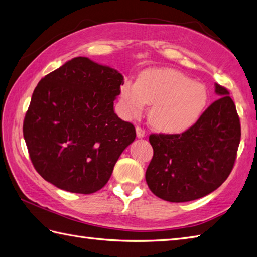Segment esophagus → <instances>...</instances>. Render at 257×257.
<instances>
[{
  "instance_id": "1",
  "label": "esophagus",
  "mask_w": 257,
  "mask_h": 257,
  "mask_svg": "<svg viewBox=\"0 0 257 257\" xmlns=\"http://www.w3.org/2000/svg\"><path fill=\"white\" fill-rule=\"evenodd\" d=\"M136 136H138V138H144L145 136V131L142 128V127H140V126H136Z\"/></svg>"
}]
</instances>
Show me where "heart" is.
<instances>
[{
	"mask_svg": "<svg viewBox=\"0 0 257 257\" xmlns=\"http://www.w3.org/2000/svg\"><path fill=\"white\" fill-rule=\"evenodd\" d=\"M124 117H138L152 104L149 118L159 131L180 134L200 121L208 105V92L182 72L153 67L140 73L138 82H124L119 88Z\"/></svg>",
	"mask_w": 257,
	"mask_h": 257,
	"instance_id": "heart-1",
	"label": "heart"
}]
</instances>
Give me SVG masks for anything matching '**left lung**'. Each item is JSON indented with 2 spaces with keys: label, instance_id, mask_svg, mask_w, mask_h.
Listing matches in <instances>:
<instances>
[{
  "label": "left lung",
  "instance_id": "left-lung-1",
  "mask_svg": "<svg viewBox=\"0 0 257 257\" xmlns=\"http://www.w3.org/2000/svg\"><path fill=\"white\" fill-rule=\"evenodd\" d=\"M194 126L182 134H151L153 158L145 180L153 194L173 203L190 202L221 186L231 174L240 141L236 106L224 86Z\"/></svg>",
  "mask_w": 257,
  "mask_h": 257
}]
</instances>
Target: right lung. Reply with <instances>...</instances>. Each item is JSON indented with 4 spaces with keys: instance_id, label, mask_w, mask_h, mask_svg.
<instances>
[{
    "instance_id": "right-lung-1",
    "label": "right lung",
    "mask_w": 257,
    "mask_h": 257,
    "mask_svg": "<svg viewBox=\"0 0 257 257\" xmlns=\"http://www.w3.org/2000/svg\"><path fill=\"white\" fill-rule=\"evenodd\" d=\"M124 77L78 56L44 76L23 122L33 166L51 184L92 194L106 184L119 155L135 140L133 124L114 113Z\"/></svg>"
}]
</instances>
